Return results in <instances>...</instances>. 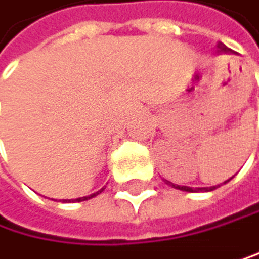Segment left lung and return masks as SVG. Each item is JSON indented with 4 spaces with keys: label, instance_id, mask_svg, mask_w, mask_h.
Here are the masks:
<instances>
[{
    "label": "left lung",
    "instance_id": "8db88e82",
    "mask_svg": "<svg viewBox=\"0 0 259 259\" xmlns=\"http://www.w3.org/2000/svg\"><path fill=\"white\" fill-rule=\"evenodd\" d=\"M219 49H220V52H225V53H228V52H231L230 49H228V47L227 45H223L222 42L219 44ZM233 178H230L228 181H231ZM228 181H225V182H223V184H227ZM169 184V186H173L175 189H179V190H184V192H198V190H206V192H210V190H214V189H217L215 186L214 187H198V189H193V187H187V186H176V184H173V182H168Z\"/></svg>",
    "mask_w": 259,
    "mask_h": 259
}]
</instances>
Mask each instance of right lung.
<instances>
[{
	"instance_id": "add662e5",
	"label": "right lung",
	"mask_w": 259,
	"mask_h": 259,
	"mask_svg": "<svg viewBox=\"0 0 259 259\" xmlns=\"http://www.w3.org/2000/svg\"><path fill=\"white\" fill-rule=\"evenodd\" d=\"M102 190H104V189H100L99 192H96V193H93V195H90V196H83V198H77V200H64V201H84V200H90V198H93V196H96V195H99Z\"/></svg>"
}]
</instances>
